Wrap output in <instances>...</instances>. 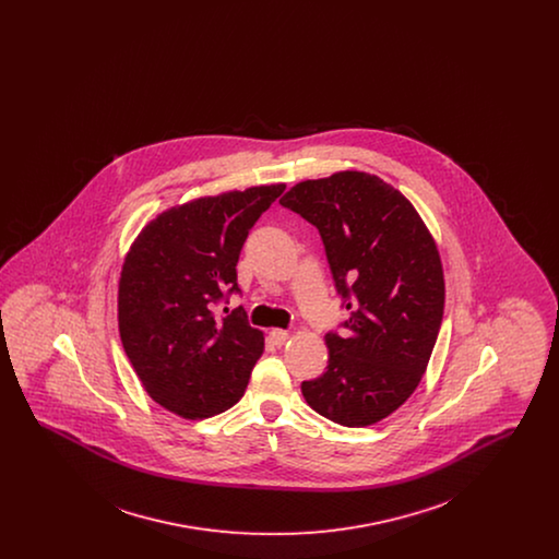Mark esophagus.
<instances>
[{
	"label": "esophagus",
	"instance_id": "esophagus-1",
	"mask_svg": "<svg viewBox=\"0 0 559 559\" xmlns=\"http://www.w3.org/2000/svg\"><path fill=\"white\" fill-rule=\"evenodd\" d=\"M267 340H270L274 346H283V344L289 340V333L283 331V329H272V331L267 333Z\"/></svg>",
	"mask_w": 559,
	"mask_h": 559
}]
</instances>
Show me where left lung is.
<instances>
[{
    "label": "left lung",
    "mask_w": 559,
    "mask_h": 559,
    "mask_svg": "<svg viewBox=\"0 0 559 559\" xmlns=\"http://www.w3.org/2000/svg\"><path fill=\"white\" fill-rule=\"evenodd\" d=\"M319 228L347 333H329V365L304 381L306 402L331 421L367 427L411 399L444 314L438 245L413 203L379 176L337 171L304 180L281 199Z\"/></svg>",
    "instance_id": "left-lung-1"
}]
</instances>
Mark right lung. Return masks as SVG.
Segmentation results:
<instances>
[{
	"instance_id": "1",
	"label": "right lung",
	"mask_w": 559,
	"mask_h": 559,
	"mask_svg": "<svg viewBox=\"0 0 559 559\" xmlns=\"http://www.w3.org/2000/svg\"><path fill=\"white\" fill-rule=\"evenodd\" d=\"M285 185L199 197L157 213L126 253L117 322L146 394L182 419L235 406L264 352V333L237 308L213 319V301L239 292L237 262L251 226ZM228 312V310H226Z\"/></svg>"
}]
</instances>
